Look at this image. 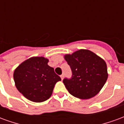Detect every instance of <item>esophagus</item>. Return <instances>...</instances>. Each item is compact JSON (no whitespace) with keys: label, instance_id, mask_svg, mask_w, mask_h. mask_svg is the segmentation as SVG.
<instances>
[{"label":"esophagus","instance_id":"esophagus-1","mask_svg":"<svg viewBox=\"0 0 124 124\" xmlns=\"http://www.w3.org/2000/svg\"><path fill=\"white\" fill-rule=\"evenodd\" d=\"M60 78L62 80H63V78H64V74H62V75H60Z\"/></svg>","mask_w":124,"mask_h":124}]
</instances>
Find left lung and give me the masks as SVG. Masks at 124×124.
Returning <instances> with one entry per match:
<instances>
[{
	"mask_svg": "<svg viewBox=\"0 0 124 124\" xmlns=\"http://www.w3.org/2000/svg\"><path fill=\"white\" fill-rule=\"evenodd\" d=\"M64 58L72 72L71 78L63 80L69 93L83 100L91 98L98 93L108 76L104 60L90 50L84 49L66 54Z\"/></svg>",
	"mask_w": 124,
	"mask_h": 124,
	"instance_id": "obj_1",
	"label": "left lung"
}]
</instances>
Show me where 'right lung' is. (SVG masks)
Masks as SVG:
<instances>
[{"label": "right lung", "mask_w": 124, "mask_h": 124, "mask_svg": "<svg viewBox=\"0 0 124 124\" xmlns=\"http://www.w3.org/2000/svg\"><path fill=\"white\" fill-rule=\"evenodd\" d=\"M44 57H32L21 63L14 72V80L18 91L29 100L42 102L51 96L57 82L61 78L48 65Z\"/></svg>", "instance_id": "obj_1"}]
</instances>
